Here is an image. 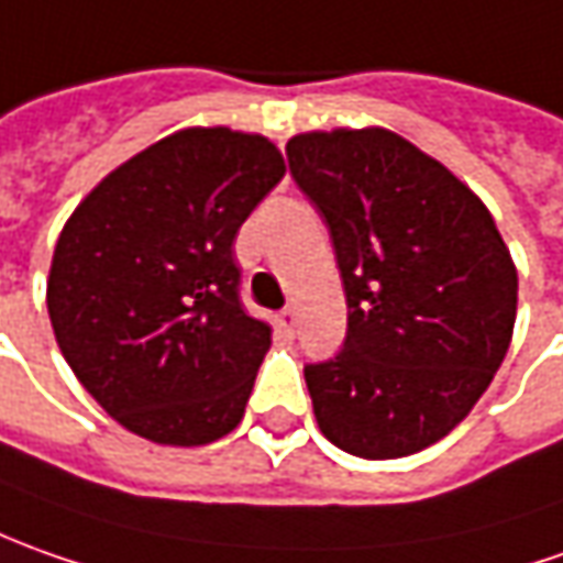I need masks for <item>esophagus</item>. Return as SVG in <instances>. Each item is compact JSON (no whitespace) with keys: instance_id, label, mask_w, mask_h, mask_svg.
Listing matches in <instances>:
<instances>
[{"instance_id":"1","label":"esophagus","mask_w":563,"mask_h":563,"mask_svg":"<svg viewBox=\"0 0 563 563\" xmlns=\"http://www.w3.org/2000/svg\"><path fill=\"white\" fill-rule=\"evenodd\" d=\"M277 323H280L286 333H292L296 323H299V311H296V308H283L280 314H277Z\"/></svg>"}]
</instances>
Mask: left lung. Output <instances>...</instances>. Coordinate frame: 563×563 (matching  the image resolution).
<instances>
[{
	"label": "left lung",
	"instance_id": "8db88e82",
	"mask_svg": "<svg viewBox=\"0 0 563 563\" xmlns=\"http://www.w3.org/2000/svg\"><path fill=\"white\" fill-rule=\"evenodd\" d=\"M286 155L330 227L349 305L340 355L305 367L320 433L367 461L423 452L505 361L511 252L474 189L386 126L296 133Z\"/></svg>",
	"mask_w": 563,
	"mask_h": 563
}]
</instances>
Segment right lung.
Returning <instances> with one entry per match:
<instances>
[{
  "label": "right lung",
  "mask_w": 563,
  "mask_h": 563,
  "mask_svg": "<svg viewBox=\"0 0 563 563\" xmlns=\"http://www.w3.org/2000/svg\"><path fill=\"white\" fill-rule=\"evenodd\" d=\"M283 174L262 133L186 126L114 167L62 227L55 342L124 430L192 449L243 420L271 327L245 314L233 240Z\"/></svg>",
  "instance_id": "1"
}]
</instances>
